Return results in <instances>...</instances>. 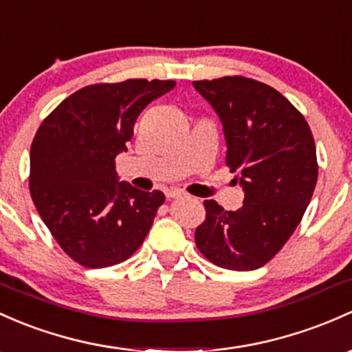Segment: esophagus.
<instances>
[{"label":"esophagus","instance_id":"obj_1","mask_svg":"<svg viewBox=\"0 0 352 352\" xmlns=\"http://www.w3.org/2000/svg\"><path fill=\"white\" fill-rule=\"evenodd\" d=\"M168 198L177 199V198H188V196L184 195V192H181V191H169L168 192Z\"/></svg>","mask_w":352,"mask_h":352}]
</instances>
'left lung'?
I'll use <instances>...</instances> for the list:
<instances>
[{"mask_svg":"<svg viewBox=\"0 0 352 352\" xmlns=\"http://www.w3.org/2000/svg\"><path fill=\"white\" fill-rule=\"evenodd\" d=\"M192 85L220 117L226 164L245 191L236 211L206 199L196 247L221 268L255 270L280 252L312 198L317 157L311 127L280 92L253 78Z\"/></svg>","mask_w":352,"mask_h":352,"instance_id":"left-lung-1","label":"left lung"}]
</instances>
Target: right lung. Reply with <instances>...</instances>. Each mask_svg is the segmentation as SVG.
Instances as JSON below:
<instances>
[{
  "label": "right lung",
  "mask_w": 352,
  "mask_h": 352,
  "mask_svg": "<svg viewBox=\"0 0 352 352\" xmlns=\"http://www.w3.org/2000/svg\"><path fill=\"white\" fill-rule=\"evenodd\" d=\"M175 85L131 78L84 87L36 131L30 149L32 199L56 243L80 265L124 262L149 233L164 195L119 183L116 156L127 151L146 105Z\"/></svg>",
  "instance_id": "obj_1"
}]
</instances>
